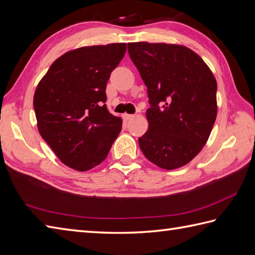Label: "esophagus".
<instances>
[{"label": "esophagus", "mask_w": 255, "mask_h": 255, "mask_svg": "<svg viewBox=\"0 0 255 255\" xmlns=\"http://www.w3.org/2000/svg\"><path fill=\"white\" fill-rule=\"evenodd\" d=\"M132 117H133V115H131V114H127V113L123 114V120L124 121H129V120H131Z\"/></svg>", "instance_id": "obj_1"}]
</instances>
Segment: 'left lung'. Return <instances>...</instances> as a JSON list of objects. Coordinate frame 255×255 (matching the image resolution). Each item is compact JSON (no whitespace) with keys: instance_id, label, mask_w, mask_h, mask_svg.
<instances>
[{"instance_id":"obj_1","label":"left lung","mask_w":255,"mask_h":255,"mask_svg":"<svg viewBox=\"0 0 255 255\" xmlns=\"http://www.w3.org/2000/svg\"><path fill=\"white\" fill-rule=\"evenodd\" d=\"M128 53L151 105L140 149L158 167L179 168L199 154L211 134L217 115L215 77L185 45L131 42Z\"/></svg>"}]
</instances>
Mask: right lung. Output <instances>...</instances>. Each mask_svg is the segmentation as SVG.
<instances>
[{
	"label": "right lung",
	"mask_w": 255,
	"mask_h": 255,
	"mask_svg": "<svg viewBox=\"0 0 255 255\" xmlns=\"http://www.w3.org/2000/svg\"><path fill=\"white\" fill-rule=\"evenodd\" d=\"M126 43L82 46L53 62L39 81L33 108L41 137L61 162L78 171L108 156L123 121L106 108V84Z\"/></svg>",
	"instance_id": "right-lung-1"
}]
</instances>
